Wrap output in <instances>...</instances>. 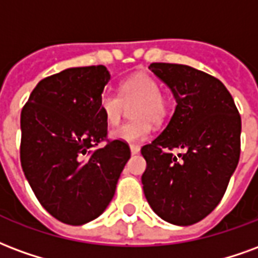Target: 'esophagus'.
<instances>
[{"instance_id": "esophagus-1", "label": "esophagus", "mask_w": 258, "mask_h": 258, "mask_svg": "<svg viewBox=\"0 0 258 258\" xmlns=\"http://www.w3.org/2000/svg\"><path fill=\"white\" fill-rule=\"evenodd\" d=\"M131 152L132 155H136V154L140 152V147H139V146H131Z\"/></svg>"}]
</instances>
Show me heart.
Returning a JSON list of instances; mask_svg holds the SVG:
<instances>
[{"instance_id": "heart-1", "label": "heart", "mask_w": 258, "mask_h": 258, "mask_svg": "<svg viewBox=\"0 0 258 258\" xmlns=\"http://www.w3.org/2000/svg\"><path fill=\"white\" fill-rule=\"evenodd\" d=\"M139 101L133 110L135 121L126 122L111 132L114 140L136 144L147 140L151 135V121L159 123L168 114V101L161 93V86L154 77L146 73L131 75L122 82L121 96L114 92H104L99 106L108 125L114 126L121 119L125 103Z\"/></svg>"}]
</instances>
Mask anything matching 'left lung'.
Listing matches in <instances>:
<instances>
[{
  "mask_svg": "<svg viewBox=\"0 0 258 258\" xmlns=\"http://www.w3.org/2000/svg\"><path fill=\"white\" fill-rule=\"evenodd\" d=\"M148 69L172 92L176 108L168 126L142 155L143 191L151 209L174 225H191L224 197L240 155V116L224 84L184 64ZM182 151L178 157L170 149Z\"/></svg>",
  "mask_w": 258,
  "mask_h": 258,
  "instance_id": "left-lung-1",
  "label": "left lung"
}]
</instances>
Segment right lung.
<instances>
[{
	"instance_id": "obj_1",
	"label": "right lung",
	"mask_w": 258,
	"mask_h": 258,
	"mask_svg": "<svg viewBox=\"0 0 258 258\" xmlns=\"http://www.w3.org/2000/svg\"><path fill=\"white\" fill-rule=\"evenodd\" d=\"M111 75L104 66L71 67L39 81L22 110L20 162L45 210L70 225L97 219L114 197L131 158L108 142L99 106Z\"/></svg>"
}]
</instances>
